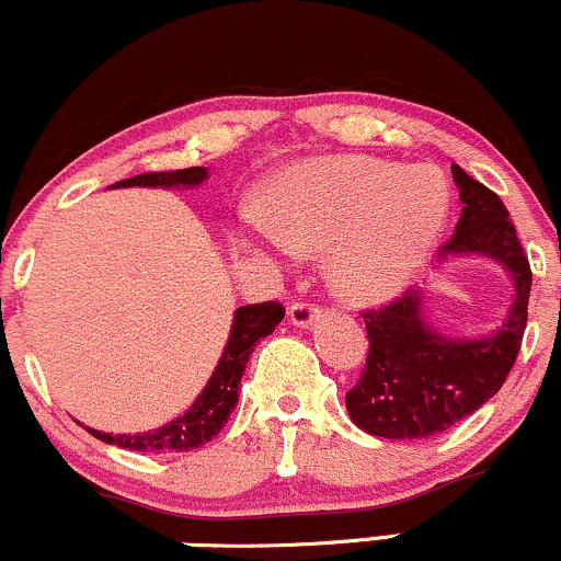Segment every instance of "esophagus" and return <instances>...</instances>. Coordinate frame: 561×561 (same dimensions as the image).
I'll return each mask as SVG.
<instances>
[{"instance_id":"1","label":"esophagus","mask_w":561,"mask_h":561,"mask_svg":"<svg viewBox=\"0 0 561 561\" xmlns=\"http://www.w3.org/2000/svg\"><path fill=\"white\" fill-rule=\"evenodd\" d=\"M288 318H291L296 328H309L320 318V307L309 305V301H294V305L288 307Z\"/></svg>"}]
</instances>
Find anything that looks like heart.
<instances>
[{"instance_id":"obj_1","label":"heart","mask_w":561,"mask_h":561,"mask_svg":"<svg viewBox=\"0 0 561 561\" xmlns=\"http://www.w3.org/2000/svg\"><path fill=\"white\" fill-rule=\"evenodd\" d=\"M449 217V191L433 170L367 157H322L275 178L267 226L275 249L328 252V280L346 301L397 296L425 267Z\"/></svg>"}]
</instances>
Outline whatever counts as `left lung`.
<instances>
[{
    "instance_id": "1",
    "label": "left lung",
    "mask_w": 561,
    "mask_h": 561,
    "mask_svg": "<svg viewBox=\"0 0 561 561\" xmlns=\"http://www.w3.org/2000/svg\"><path fill=\"white\" fill-rule=\"evenodd\" d=\"M462 199V217L440 262L449 256H489L512 283L515 301L504 325L480 339H449L425 320L423 291L412 288L383 309L362 312L370 339L365 373L346 393L352 423L370 436L407 440L449 431L467 414L478 412L515 365L528 325L530 262L517 239L504 202L451 164Z\"/></svg>"
}]
</instances>
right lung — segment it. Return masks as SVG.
Here are the masks:
<instances>
[{
    "label": "right lung",
    "mask_w": 561,
    "mask_h": 561,
    "mask_svg": "<svg viewBox=\"0 0 561 561\" xmlns=\"http://www.w3.org/2000/svg\"><path fill=\"white\" fill-rule=\"evenodd\" d=\"M207 178V168H186L173 170V173H144L117 181L112 188H128V186H162V188H178V186H199ZM286 309L278 301H262V305H247L239 307L233 314V328H230L226 352H222L220 362H217L213 378L207 380L204 391L196 397L194 404L188 407L181 417L170 420L168 425L157 427L149 433H112L94 431L85 427L91 436L104 440V444H115L121 449L130 451H149V454H168V451H188L199 449L202 444L213 440L222 425L228 423L230 412L236 410L241 391V375L247 370L249 354L260 344L265 335L275 331V325L283 320Z\"/></svg>",
    "instance_id": "right-lung-1"
}]
</instances>
